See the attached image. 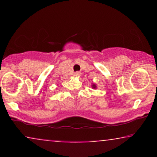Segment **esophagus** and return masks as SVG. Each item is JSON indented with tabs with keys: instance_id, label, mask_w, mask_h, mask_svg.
I'll return each mask as SVG.
<instances>
[{
	"instance_id": "34e87169",
	"label": "esophagus",
	"mask_w": 157,
	"mask_h": 157,
	"mask_svg": "<svg viewBox=\"0 0 157 157\" xmlns=\"http://www.w3.org/2000/svg\"><path fill=\"white\" fill-rule=\"evenodd\" d=\"M80 75H81V73L79 72V71H77V72L75 73V76H76V77L80 76Z\"/></svg>"
}]
</instances>
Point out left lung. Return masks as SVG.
I'll return each instance as SVG.
<instances>
[{
    "label": "left lung",
    "instance_id": "1",
    "mask_svg": "<svg viewBox=\"0 0 157 157\" xmlns=\"http://www.w3.org/2000/svg\"><path fill=\"white\" fill-rule=\"evenodd\" d=\"M91 86H92L93 89H96V85H95V84H93Z\"/></svg>",
    "mask_w": 157,
    "mask_h": 157
}]
</instances>
